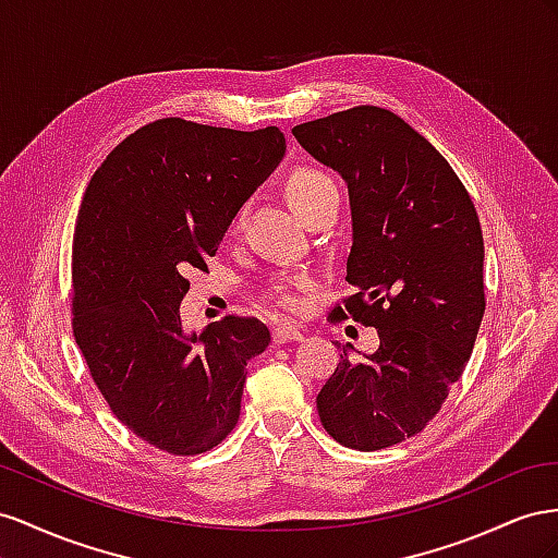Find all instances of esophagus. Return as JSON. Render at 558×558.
I'll use <instances>...</instances> for the list:
<instances>
[{"instance_id": "obj_1", "label": "esophagus", "mask_w": 558, "mask_h": 558, "mask_svg": "<svg viewBox=\"0 0 558 558\" xmlns=\"http://www.w3.org/2000/svg\"><path fill=\"white\" fill-rule=\"evenodd\" d=\"M299 339H304V333H301L292 325H278V327H274V341L276 343H290V341H299Z\"/></svg>"}]
</instances>
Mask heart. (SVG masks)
I'll return each instance as SVG.
<instances>
[{"label":"heart","mask_w":558,"mask_h":558,"mask_svg":"<svg viewBox=\"0 0 558 558\" xmlns=\"http://www.w3.org/2000/svg\"><path fill=\"white\" fill-rule=\"evenodd\" d=\"M288 194L294 203V208L304 215L306 219L315 217L317 213L329 210V208H339V184L331 174L323 168L315 166H299L290 172L288 178ZM243 219H245V205H241L231 217V233H238L243 229ZM311 288V276L299 274L290 278H278L274 284L268 288V299L274 304L284 311V313H299L301 306H304V290Z\"/></svg>","instance_id":"1"}]
</instances>
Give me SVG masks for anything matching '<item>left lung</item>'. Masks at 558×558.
<instances>
[{"label": "left lung", "mask_w": 558, "mask_h": 558, "mask_svg": "<svg viewBox=\"0 0 558 558\" xmlns=\"http://www.w3.org/2000/svg\"><path fill=\"white\" fill-rule=\"evenodd\" d=\"M292 133L350 191L355 292L331 323L376 327L380 341L364 362L343 348L317 413L343 447L388 449L437 416L470 360L486 311L480 217L447 158L390 109L350 107Z\"/></svg>", "instance_id": "1"}]
</instances>
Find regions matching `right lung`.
Segmentation results:
<instances>
[{
  "instance_id": "1",
  "label": "right lung",
  "mask_w": 558,
  "mask_h": 558,
  "mask_svg": "<svg viewBox=\"0 0 558 558\" xmlns=\"http://www.w3.org/2000/svg\"><path fill=\"white\" fill-rule=\"evenodd\" d=\"M284 154L276 125H142L86 186L72 241V331L111 413L170 456L215 449L241 418L247 362L270 343L257 317L186 333V270H208L233 213Z\"/></svg>"
}]
</instances>
